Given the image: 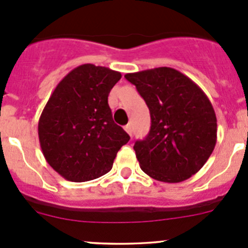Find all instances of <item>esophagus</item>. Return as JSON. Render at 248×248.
<instances>
[{
  "label": "esophagus",
  "mask_w": 248,
  "mask_h": 248,
  "mask_svg": "<svg viewBox=\"0 0 248 248\" xmlns=\"http://www.w3.org/2000/svg\"><path fill=\"white\" fill-rule=\"evenodd\" d=\"M124 131H126L127 133H128L129 136L132 137V126H131V124H126V126H124Z\"/></svg>",
  "instance_id": "obj_1"
}]
</instances>
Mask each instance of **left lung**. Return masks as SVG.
<instances>
[{
	"label": "left lung",
	"mask_w": 248,
	"mask_h": 248,
	"mask_svg": "<svg viewBox=\"0 0 248 248\" xmlns=\"http://www.w3.org/2000/svg\"><path fill=\"white\" fill-rule=\"evenodd\" d=\"M146 102L151 128L134 144L140 168L155 180L185 181L202 168L217 140V119L204 91L170 67L128 73Z\"/></svg>",
	"instance_id": "8db88e82"
}]
</instances>
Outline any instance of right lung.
<instances>
[{
    "label": "right lung",
    "instance_id": "right-lung-1",
    "mask_svg": "<svg viewBox=\"0 0 248 248\" xmlns=\"http://www.w3.org/2000/svg\"><path fill=\"white\" fill-rule=\"evenodd\" d=\"M121 73L86 63L69 72L52 91L38 122L46 162L63 179L85 182L111 170L129 136L112 120L110 90Z\"/></svg>",
    "mask_w": 248,
    "mask_h": 248
}]
</instances>
